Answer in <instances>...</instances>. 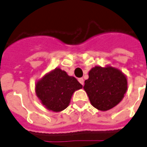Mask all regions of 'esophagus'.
I'll use <instances>...</instances> for the list:
<instances>
[{"label":"esophagus","mask_w":147,"mask_h":147,"mask_svg":"<svg viewBox=\"0 0 147 147\" xmlns=\"http://www.w3.org/2000/svg\"><path fill=\"white\" fill-rule=\"evenodd\" d=\"M78 82L81 83V84L84 85V79H83L82 78H78Z\"/></svg>","instance_id":"1"}]
</instances>
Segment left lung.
<instances>
[{
    "mask_svg": "<svg viewBox=\"0 0 147 147\" xmlns=\"http://www.w3.org/2000/svg\"><path fill=\"white\" fill-rule=\"evenodd\" d=\"M88 76L84 89L93 107L107 111L121 102L127 91V82L120 70L112 66H95Z\"/></svg>",
    "mask_w": 147,
    "mask_h": 147,
    "instance_id": "left-lung-1",
    "label": "left lung"
}]
</instances>
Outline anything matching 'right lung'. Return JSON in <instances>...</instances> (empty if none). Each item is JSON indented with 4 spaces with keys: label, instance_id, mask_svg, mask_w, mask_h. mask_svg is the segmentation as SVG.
I'll use <instances>...</instances> for the list:
<instances>
[{
    "label": "right lung",
    "instance_id": "right-lung-1",
    "mask_svg": "<svg viewBox=\"0 0 147 147\" xmlns=\"http://www.w3.org/2000/svg\"><path fill=\"white\" fill-rule=\"evenodd\" d=\"M81 88L76 78L57 68L37 82L35 93L47 109L60 112L67 108L73 93Z\"/></svg>",
    "mask_w": 147,
    "mask_h": 147
}]
</instances>
